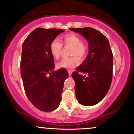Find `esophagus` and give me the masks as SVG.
Segmentation results:
<instances>
[{
	"mask_svg": "<svg viewBox=\"0 0 134 134\" xmlns=\"http://www.w3.org/2000/svg\"><path fill=\"white\" fill-rule=\"evenodd\" d=\"M68 73H69V76H71L72 72L70 71V70H68Z\"/></svg>",
	"mask_w": 134,
	"mask_h": 134,
	"instance_id": "1",
	"label": "esophagus"
}]
</instances>
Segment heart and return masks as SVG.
<instances>
[{"label":"heart","mask_w":134,"mask_h":134,"mask_svg":"<svg viewBox=\"0 0 134 134\" xmlns=\"http://www.w3.org/2000/svg\"><path fill=\"white\" fill-rule=\"evenodd\" d=\"M61 41L65 46L71 47L70 55L72 57L62 59L57 64L58 69H72L79 65V58H84L87 53V47L81 41V38L74 33H69L61 38ZM62 50V44L57 39L53 40L50 44V52L56 59L60 58Z\"/></svg>","instance_id":"b5f03b06"}]
</instances>
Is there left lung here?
<instances>
[{
	"instance_id": "8db88e82",
	"label": "left lung",
	"mask_w": 134,
	"mask_h": 134,
	"mask_svg": "<svg viewBox=\"0 0 134 134\" xmlns=\"http://www.w3.org/2000/svg\"><path fill=\"white\" fill-rule=\"evenodd\" d=\"M86 40L89 53L85 60L72 74L77 101L84 106L98 104L106 96L112 81L113 53L108 38L92 27L70 28ZM80 73H83L84 76Z\"/></svg>"
}]
</instances>
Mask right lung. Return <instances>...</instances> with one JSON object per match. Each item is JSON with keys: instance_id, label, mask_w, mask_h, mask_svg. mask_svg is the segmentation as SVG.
Returning <instances> with one entry per match:
<instances>
[{"instance_id": "add662e5", "label": "right lung", "mask_w": 134, "mask_h": 134, "mask_svg": "<svg viewBox=\"0 0 134 134\" xmlns=\"http://www.w3.org/2000/svg\"><path fill=\"white\" fill-rule=\"evenodd\" d=\"M64 31L38 27L23 44L21 76L24 91L30 102L43 111H52L58 107L64 81L69 77L65 69L53 70L54 59L50 52L52 41Z\"/></svg>"}]
</instances>
